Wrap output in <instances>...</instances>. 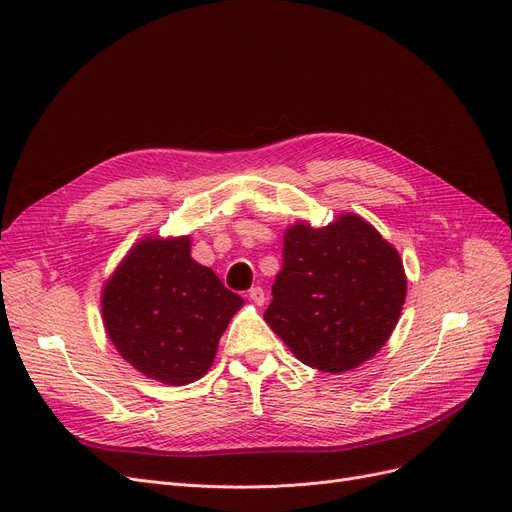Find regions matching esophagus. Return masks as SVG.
Instances as JSON below:
<instances>
[{"mask_svg":"<svg viewBox=\"0 0 512 512\" xmlns=\"http://www.w3.org/2000/svg\"><path fill=\"white\" fill-rule=\"evenodd\" d=\"M250 299L256 303V305H265V301H267V297H265V290H262L260 286H252L250 288Z\"/></svg>","mask_w":512,"mask_h":512,"instance_id":"34e87169","label":"esophagus"}]
</instances>
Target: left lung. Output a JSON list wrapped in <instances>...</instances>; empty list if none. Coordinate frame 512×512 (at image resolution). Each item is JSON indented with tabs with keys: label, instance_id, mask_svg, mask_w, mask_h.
I'll use <instances>...</instances> for the list:
<instances>
[{
	"label": "left lung",
	"instance_id": "1",
	"mask_svg": "<svg viewBox=\"0 0 512 512\" xmlns=\"http://www.w3.org/2000/svg\"><path fill=\"white\" fill-rule=\"evenodd\" d=\"M284 265L265 320L297 359L339 374L369 361L391 337L406 301L395 247L354 213L284 235Z\"/></svg>",
	"mask_w": 512,
	"mask_h": 512
}]
</instances>
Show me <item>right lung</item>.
I'll use <instances>...</instances> for the list:
<instances>
[{
	"instance_id": "1",
	"label": "right lung",
	"mask_w": 512,
	"mask_h": 512,
	"mask_svg": "<svg viewBox=\"0 0 512 512\" xmlns=\"http://www.w3.org/2000/svg\"><path fill=\"white\" fill-rule=\"evenodd\" d=\"M243 299L190 256V237L138 241L102 290L111 342L134 369L170 386L207 374Z\"/></svg>"
}]
</instances>
